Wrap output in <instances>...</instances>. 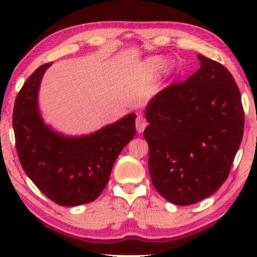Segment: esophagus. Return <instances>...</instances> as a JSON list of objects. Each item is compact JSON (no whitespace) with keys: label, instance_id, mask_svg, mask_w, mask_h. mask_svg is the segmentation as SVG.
<instances>
[{"label":"esophagus","instance_id":"esophagus-1","mask_svg":"<svg viewBox=\"0 0 257 257\" xmlns=\"http://www.w3.org/2000/svg\"><path fill=\"white\" fill-rule=\"evenodd\" d=\"M147 125V122L145 119H144L143 115H138L137 117V120H136V127H137V132L138 133H142L144 130H145Z\"/></svg>","mask_w":257,"mask_h":257}]
</instances>
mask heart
<instances>
[{"instance_id":"b5f03b06","label":"heart","mask_w":257,"mask_h":257,"mask_svg":"<svg viewBox=\"0 0 257 257\" xmlns=\"http://www.w3.org/2000/svg\"><path fill=\"white\" fill-rule=\"evenodd\" d=\"M144 69L146 70L147 72L150 73H158L163 71L166 73V75H170V73L173 71V64L167 62V59L163 57V56H152V57L146 58L144 61Z\"/></svg>"}]
</instances>
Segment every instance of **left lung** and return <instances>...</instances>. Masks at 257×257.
I'll return each mask as SVG.
<instances>
[{
	"label": "left lung",
	"mask_w": 257,
	"mask_h": 257,
	"mask_svg": "<svg viewBox=\"0 0 257 257\" xmlns=\"http://www.w3.org/2000/svg\"><path fill=\"white\" fill-rule=\"evenodd\" d=\"M200 69L149 101L144 131L159 194L179 206L201 201L226 181L243 136L241 94L222 64L198 55Z\"/></svg>",
	"instance_id": "8db88e82"
}]
</instances>
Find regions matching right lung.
<instances>
[{
    "mask_svg": "<svg viewBox=\"0 0 257 257\" xmlns=\"http://www.w3.org/2000/svg\"><path fill=\"white\" fill-rule=\"evenodd\" d=\"M34 71L17 94L13 128L26 174L45 196L61 206L96 200L107 185L119 153L136 135L135 113L83 136H66L45 124L38 105L43 75Z\"/></svg>",
    "mask_w": 257,
    "mask_h": 257,
    "instance_id": "right-lung-1",
    "label": "right lung"
}]
</instances>
